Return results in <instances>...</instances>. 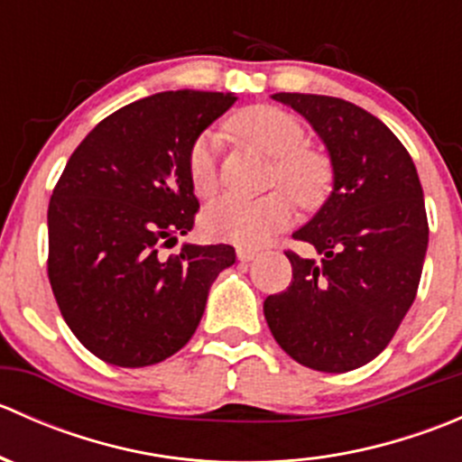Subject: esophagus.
<instances>
[{
	"label": "esophagus",
	"mask_w": 462,
	"mask_h": 462,
	"mask_svg": "<svg viewBox=\"0 0 462 462\" xmlns=\"http://www.w3.org/2000/svg\"><path fill=\"white\" fill-rule=\"evenodd\" d=\"M236 257H239V261H253L254 257H257V250L239 245V248H236Z\"/></svg>",
	"instance_id": "1"
}]
</instances>
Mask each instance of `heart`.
Listing matches in <instances>:
<instances>
[{
	"instance_id": "b5f03b06",
	"label": "heart",
	"mask_w": 462,
	"mask_h": 462,
	"mask_svg": "<svg viewBox=\"0 0 462 462\" xmlns=\"http://www.w3.org/2000/svg\"><path fill=\"white\" fill-rule=\"evenodd\" d=\"M227 129L241 141L254 144L273 156V183L291 189L301 205H318L333 183V167L319 149L309 147L300 120L288 111L270 105H254L236 111L227 120ZM189 183L197 197H209L217 188V153L214 138L203 134L188 153ZM286 189H273L257 199L226 194L203 209L201 227L209 239L230 244H265L274 232L288 226L295 203Z\"/></svg>"
}]
</instances>
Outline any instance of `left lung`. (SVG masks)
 Wrapping results in <instances>:
<instances>
[{"label": "left lung", "instance_id": "1", "mask_svg": "<svg viewBox=\"0 0 462 462\" xmlns=\"http://www.w3.org/2000/svg\"><path fill=\"white\" fill-rule=\"evenodd\" d=\"M300 111L330 152L335 189L295 239L291 286L265 297L279 346L324 374H346L380 356L416 300L430 223L416 165L395 134L353 102L274 93Z\"/></svg>", "mask_w": 462, "mask_h": 462}]
</instances>
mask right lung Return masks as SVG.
<instances>
[{
	"mask_svg": "<svg viewBox=\"0 0 462 462\" xmlns=\"http://www.w3.org/2000/svg\"><path fill=\"white\" fill-rule=\"evenodd\" d=\"M232 93L162 91L97 123L49 203V282L82 346L125 369L158 365L189 342L208 291L235 248L161 250L194 227L188 153L235 105Z\"/></svg>",
	"mask_w": 462,
	"mask_h": 462,
	"instance_id": "add662e5",
	"label": "right lung"
}]
</instances>
